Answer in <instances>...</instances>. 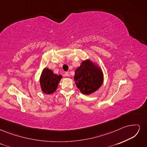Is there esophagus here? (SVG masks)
<instances>
[{
  "instance_id": "1",
  "label": "esophagus",
  "mask_w": 147,
  "mask_h": 147,
  "mask_svg": "<svg viewBox=\"0 0 147 147\" xmlns=\"http://www.w3.org/2000/svg\"><path fill=\"white\" fill-rule=\"evenodd\" d=\"M65 76L66 77H69V72H65Z\"/></svg>"
}]
</instances>
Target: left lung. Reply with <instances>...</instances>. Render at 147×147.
I'll list each match as a JSON object with an SVG mask.
<instances>
[{
    "label": "left lung",
    "instance_id": "left-lung-1",
    "mask_svg": "<svg viewBox=\"0 0 147 147\" xmlns=\"http://www.w3.org/2000/svg\"><path fill=\"white\" fill-rule=\"evenodd\" d=\"M74 78L77 87L82 94L90 95L102 86L104 75L98 64L86 59L75 70Z\"/></svg>",
    "mask_w": 147,
    "mask_h": 147
}]
</instances>
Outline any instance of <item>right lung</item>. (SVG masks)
Here are the masks:
<instances>
[{
	"label": "right lung",
	"instance_id": "right-lung-1",
	"mask_svg": "<svg viewBox=\"0 0 147 147\" xmlns=\"http://www.w3.org/2000/svg\"><path fill=\"white\" fill-rule=\"evenodd\" d=\"M62 78L61 75L55 74L52 70L44 68L40 77V84L42 92L47 94L55 92Z\"/></svg>",
	"mask_w": 147,
	"mask_h": 147
}]
</instances>
